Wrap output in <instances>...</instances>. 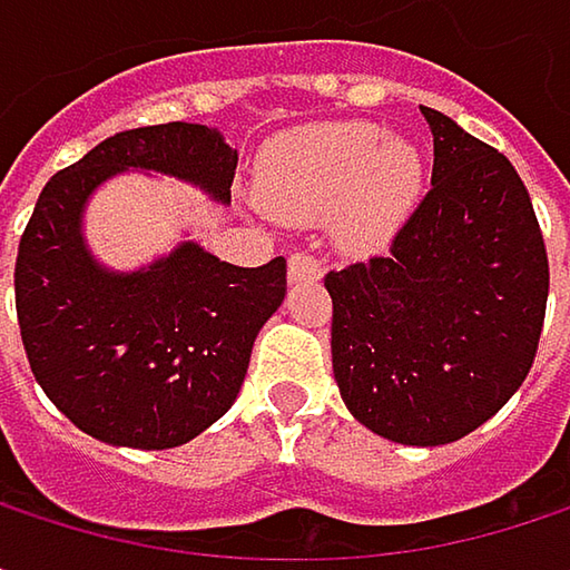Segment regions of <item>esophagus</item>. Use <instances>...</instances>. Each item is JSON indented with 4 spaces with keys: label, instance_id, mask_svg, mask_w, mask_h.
I'll return each mask as SVG.
<instances>
[{
    "label": "esophagus",
    "instance_id": "esophagus-1",
    "mask_svg": "<svg viewBox=\"0 0 570 570\" xmlns=\"http://www.w3.org/2000/svg\"><path fill=\"white\" fill-rule=\"evenodd\" d=\"M286 274H289L293 284H299V281H320L323 277V264L313 254H306V250H293L289 261H286Z\"/></svg>",
    "mask_w": 570,
    "mask_h": 570
}]
</instances>
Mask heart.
<instances>
[{
	"label": "heart",
	"instance_id": "1",
	"mask_svg": "<svg viewBox=\"0 0 570 570\" xmlns=\"http://www.w3.org/2000/svg\"><path fill=\"white\" fill-rule=\"evenodd\" d=\"M422 155L373 121L309 125L264 155L257 194L284 220L313 224L333 214L336 237L350 250L393 240L422 194Z\"/></svg>",
	"mask_w": 570,
	"mask_h": 570
}]
</instances>
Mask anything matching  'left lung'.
Masks as SVG:
<instances>
[{"label":"left lung","mask_w":570,"mask_h":570,"mask_svg":"<svg viewBox=\"0 0 570 570\" xmlns=\"http://www.w3.org/2000/svg\"><path fill=\"white\" fill-rule=\"evenodd\" d=\"M432 190L386 257L326 274L346 409L402 445L475 432L524 383L544 323L548 254L505 155L422 108Z\"/></svg>","instance_id":"obj_1"}]
</instances>
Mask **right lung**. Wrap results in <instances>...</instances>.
I'll use <instances>...</instances> for the list:
<instances>
[{
	"instance_id": "1",
	"label": "right lung",
	"mask_w": 570,
	"mask_h": 570,
	"mask_svg": "<svg viewBox=\"0 0 570 570\" xmlns=\"http://www.w3.org/2000/svg\"><path fill=\"white\" fill-rule=\"evenodd\" d=\"M121 171L171 174L227 204L237 151L217 128L168 121L121 131L58 171L19 240L16 313L61 415L108 445L174 449L234 405L254 340L284 303L286 261L234 267L184 240L131 274L101 267L81 214Z\"/></svg>"
}]
</instances>
